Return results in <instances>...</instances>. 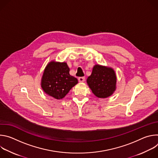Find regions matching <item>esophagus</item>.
Wrapping results in <instances>:
<instances>
[{
    "instance_id": "1",
    "label": "esophagus",
    "mask_w": 158,
    "mask_h": 158,
    "mask_svg": "<svg viewBox=\"0 0 158 158\" xmlns=\"http://www.w3.org/2000/svg\"><path fill=\"white\" fill-rule=\"evenodd\" d=\"M78 80H79V82H83L85 81V77H79Z\"/></svg>"
}]
</instances>
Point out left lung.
Returning <instances> with one entry per match:
<instances>
[{
	"label": "left lung",
	"instance_id": "obj_1",
	"mask_svg": "<svg viewBox=\"0 0 158 158\" xmlns=\"http://www.w3.org/2000/svg\"><path fill=\"white\" fill-rule=\"evenodd\" d=\"M117 77L114 70L110 67L96 64L87 83L93 93L99 98H107L116 89Z\"/></svg>",
	"mask_w": 158,
	"mask_h": 158
}]
</instances>
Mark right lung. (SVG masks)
<instances>
[{
    "instance_id": "add662e5",
    "label": "right lung",
    "mask_w": 158,
    "mask_h": 158,
    "mask_svg": "<svg viewBox=\"0 0 158 158\" xmlns=\"http://www.w3.org/2000/svg\"><path fill=\"white\" fill-rule=\"evenodd\" d=\"M69 71L65 62H49L41 79L40 85L44 93L56 99L64 98L78 83L77 79L69 74Z\"/></svg>"
}]
</instances>
